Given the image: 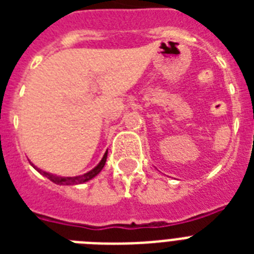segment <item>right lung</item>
I'll list each match as a JSON object with an SVG mask.
<instances>
[{
	"label": "right lung",
	"instance_id": "add662e5",
	"mask_svg": "<svg viewBox=\"0 0 254 254\" xmlns=\"http://www.w3.org/2000/svg\"><path fill=\"white\" fill-rule=\"evenodd\" d=\"M107 155H108V151L105 153V154H104L103 159L100 161V163L95 167V169H92L91 171H88V173L83 174V175H80V177H73V178H71V177H58V175H54V174L46 173V171H43V170H41V169H37V167L34 166L33 163H31V165H33V166L35 167V169H37L38 171H39V173L43 175V177L49 178L50 181L54 182L55 185L71 186V185H79V183H84V182L91 181L92 178H95L96 175H97V174H99L100 171L103 170L104 165H105V162H107Z\"/></svg>",
	"mask_w": 254,
	"mask_h": 254
}]
</instances>
